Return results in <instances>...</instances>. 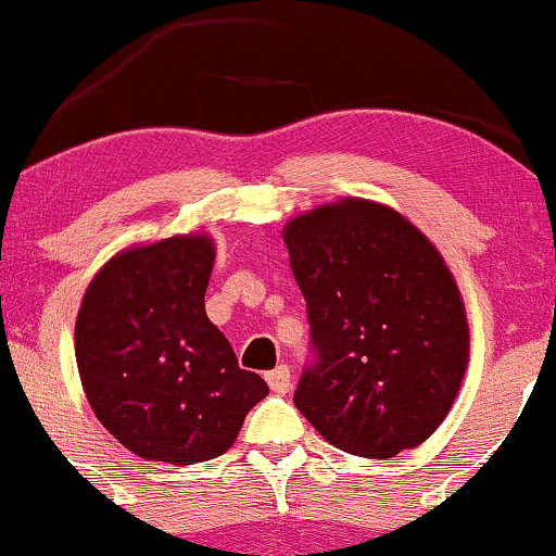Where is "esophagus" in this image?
Wrapping results in <instances>:
<instances>
[{
  "label": "esophagus",
  "mask_w": 556,
  "mask_h": 556,
  "mask_svg": "<svg viewBox=\"0 0 556 556\" xmlns=\"http://www.w3.org/2000/svg\"><path fill=\"white\" fill-rule=\"evenodd\" d=\"M266 381H269L271 392L287 394V392H290V387H292L290 368H287V366H277V368H274V371L266 374Z\"/></svg>",
  "instance_id": "esophagus-1"
}]
</instances>
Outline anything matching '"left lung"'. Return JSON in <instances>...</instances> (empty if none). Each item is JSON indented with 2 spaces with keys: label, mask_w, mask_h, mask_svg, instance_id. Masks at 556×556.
Wrapping results in <instances>:
<instances>
[{
  "label": "left lung",
  "mask_w": 556,
  "mask_h": 556,
  "mask_svg": "<svg viewBox=\"0 0 556 556\" xmlns=\"http://www.w3.org/2000/svg\"><path fill=\"white\" fill-rule=\"evenodd\" d=\"M282 238L318 353L298 410L337 450L368 460L424 444L470 358L465 303L442 253L407 216L353 195L292 216Z\"/></svg>",
  "instance_id": "obj_1"
}]
</instances>
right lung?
<instances>
[{
	"label": "right lung",
	"instance_id": "1",
	"mask_svg": "<svg viewBox=\"0 0 556 556\" xmlns=\"http://www.w3.org/2000/svg\"><path fill=\"white\" fill-rule=\"evenodd\" d=\"M216 245L206 232L123 248L75 318V361L96 418L143 460L193 465L225 455L269 394L242 371L203 308Z\"/></svg>",
	"mask_w": 556,
	"mask_h": 556
}]
</instances>
